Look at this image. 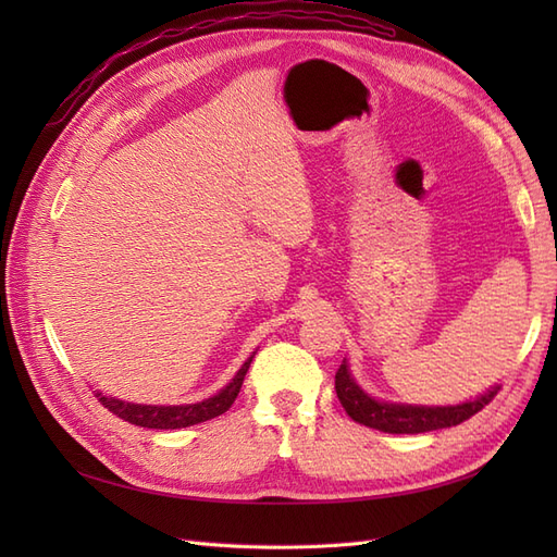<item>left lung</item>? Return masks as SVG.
Returning a JSON list of instances; mask_svg holds the SVG:
<instances>
[{"instance_id":"1","label":"left lung","mask_w":557,"mask_h":557,"mask_svg":"<svg viewBox=\"0 0 557 557\" xmlns=\"http://www.w3.org/2000/svg\"><path fill=\"white\" fill-rule=\"evenodd\" d=\"M334 391L339 397L346 413L360 425L374 428L387 434H420L442 428H453L465 423L467 418L479 413L485 404H491L499 385H493L483 395L467 399L462 404H448V407H423V404H397L383 401L364 393L352 379L348 362L344 360L339 372L334 376Z\"/></svg>"}]
</instances>
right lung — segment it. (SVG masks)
Here are the masks:
<instances>
[{
  "mask_svg": "<svg viewBox=\"0 0 557 557\" xmlns=\"http://www.w3.org/2000/svg\"><path fill=\"white\" fill-rule=\"evenodd\" d=\"M252 356H256V352H252ZM252 356L242 364L239 372L234 374V379L223 387V391H218L209 399H201L197 404H176V407H162L160 404L158 407V404H134V401L107 397L99 391H95V395L111 413L127 420V423H132V425L150 428V430L190 428V425L205 423V420L221 416L232 407L234 399H237V395L242 391V383H244V376L252 362Z\"/></svg>",
  "mask_w": 557,
  "mask_h": 557,
  "instance_id": "obj_1",
  "label": "right lung"
}]
</instances>
